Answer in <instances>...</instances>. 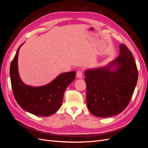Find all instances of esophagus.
I'll list each match as a JSON object with an SVG mask.
<instances>
[{
  "label": "esophagus",
  "mask_w": 148,
  "mask_h": 148,
  "mask_svg": "<svg viewBox=\"0 0 148 148\" xmlns=\"http://www.w3.org/2000/svg\"><path fill=\"white\" fill-rule=\"evenodd\" d=\"M76 76L77 78H82L83 77V72L82 71H80V70H79L76 73Z\"/></svg>",
  "instance_id": "1"
}]
</instances>
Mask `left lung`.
I'll use <instances>...</instances> for the list:
<instances>
[{
    "label": "left lung",
    "mask_w": 148,
    "mask_h": 148,
    "mask_svg": "<svg viewBox=\"0 0 148 148\" xmlns=\"http://www.w3.org/2000/svg\"><path fill=\"white\" fill-rule=\"evenodd\" d=\"M119 56L110 65L84 73L86 103L90 112L98 117L118 114L125 109L133 96L138 80V70L131 51L120 45ZM117 65L112 72L110 68Z\"/></svg>",
    "instance_id": "left-lung-1"
}]
</instances>
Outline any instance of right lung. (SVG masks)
<instances>
[{
	"instance_id": "add662e5",
	"label": "right lung",
	"mask_w": 148,
	"mask_h": 148,
	"mask_svg": "<svg viewBox=\"0 0 148 148\" xmlns=\"http://www.w3.org/2000/svg\"><path fill=\"white\" fill-rule=\"evenodd\" d=\"M21 45L11 62L10 77L13 94L18 105L25 110L40 116H49L60 107L66 88L75 77V72L60 74L49 84L32 87L23 83L18 72V55Z\"/></svg>"
}]
</instances>
